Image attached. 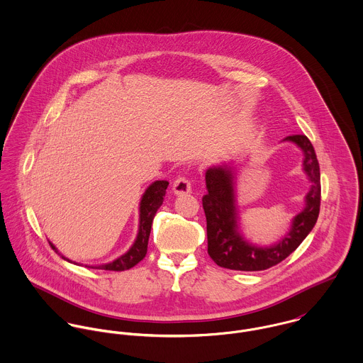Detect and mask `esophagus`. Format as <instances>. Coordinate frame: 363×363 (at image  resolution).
I'll use <instances>...</instances> for the list:
<instances>
[{"mask_svg":"<svg viewBox=\"0 0 363 363\" xmlns=\"http://www.w3.org/2000/svg\"><path fill=\"white\" fill-rule=\"evenodd\" d=\"M173 193L176 196H184L191 193V183L189 179L186 177H179L174 183H173Z\"/></svg>","mask_w":363,"mask_h":363,"instance_id":"obj_1","label":"esophagus"}]
</instances>
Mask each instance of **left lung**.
I'll return each instance as SVG.
<instances>
[{
  "label": "left lung",
  "mask_w": 363,
  "mask_h": 363,
  "mask_svg": "<svg viewBox=\"0 0 363 363\" xmlns=\"http://www.w3.org/2000/svg\"><path fill=\"white\" fill-rule=\"evenodd\" d=\"M282 143L296 145L302 154V169L311 189L303 209L296 213L288 232L275 243L261 246L247 239L242 230L238 204V177L242 163L220 162L206 172L207 194L203 207L207 216L208 255L219 267L236 271H261L277 265L294 253L314 228L320 211V166L306 135H289Z\"/></svg>",
  "instance_id": "obj_1"
}]
</instances>
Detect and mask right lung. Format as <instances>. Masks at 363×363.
<instances>
[{"label":"right lung","mask_w":363,"mask_h":363,"mask_svg":"<svg viewBox=\"0 0 363 363\" xmlns=\"http://www.w3.org/2000/svg\"><path fill=\"white\" fill-rule=\"evenodd\" d=\"M167 186H169V182H166V180H155L154 183H151L147 187L145 193L143 194L141 201H140V209H138L140 211L138 232H137L135 240L131 245V247L124 255L118 256L117 259H114L110 262L98 264V265H86V267L98 268V269H108V271H124V269H130L131 267H134L135 264H138L141 259H144L147 255L152 220L155 218L156 211L163 203V197H164ZM50 246H52V250L55 253H58L65 261L74 262L72 259L64 257L52 242H50ZM74 264L79 265L78 262H74Z\"/></svg>","instance_id":"add662e5"}]
</instances>
